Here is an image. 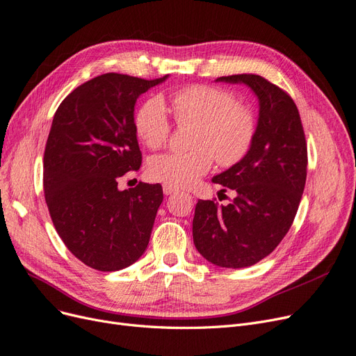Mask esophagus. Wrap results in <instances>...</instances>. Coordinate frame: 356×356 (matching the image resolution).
<instances>
[{
	"mask_svg": "<svg viewBox=\"0 0 356 356\" xmlns=\"http://www.w3.org/2000/svg\"><path fill=\"white\" fill-rule=\"evenodd\" d=\"M163 192H164V195H173V193H177L179 192V189H176V188H173V186H168V185H164L163 186Z\"/></svg>",
	"mask_w": 356,
	"mask_h": 356,
	"instance_id": "esophagus-1",
	"label": "esophagus"
}]
</instances>
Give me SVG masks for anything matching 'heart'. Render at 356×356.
<instances>
[{
	"instance_id": "heart-1",
	"label": "heart",
	"mask_w": 356,
	"mask_h": 356,
	"mask_svg": "<svg viewBox=\"0 0 356 356\" xmlns=\"http://www.w3.org/2000/svg\"><path fill=\"white\" fill-rule=\"evenodd\" d=\"M170 110L180 126H195L189 152H168L149 161L152 179L164 185L188 188L213 164H238L251 148L255 136V115L248 105L238 104L229 90L209 85H191L170 95ZM138 138L151 149L167 142L171 123L164 102L148 98L135 114Z\"/></svg>"
}]
</instances>
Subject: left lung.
I'll return each instance as SVG.
<instances>
[{
	"label": "left lung",
	"mask_w": 356,
	"mask_h": 356,
	"mask_svg": "<svg viewBox=\"0 0 356 356\" xmlns=\"http://www.w3.org/2000/svg\"><path fill=\"white\" fill-rule=\"evenodd\" d=\"M217 82L254 90L258 124L248 154L213 177L236 198L227 205L198 201L192 234L211 264L243 268L270 255L292 226L307 181V140L296 104L279 86L258 74L222 76Z\"/></svg>",
	"instance_id": "obj_1"
}]
</instances>
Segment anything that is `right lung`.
Returning <instances> with one entry per match:
<instances>
[{
  "label": "right lung",
  "mask_w": 356,
  "mask_h": 356,
  "mask_svg": "<svg viewBox=\"0 0 356 356\" xmlns=\"http://www.w3.org/2000/svg\"><path fill=\"white\" fill-rule=\"evenodd\" d=\"M167 77L105 73L70 92L54 114L44 154L45 201L64 245L90 268L123 270L149 243L161 185H117L142 163L136 99Z\"/></svg>",
  "instance_id": "obj_1"
}]
</instances>
